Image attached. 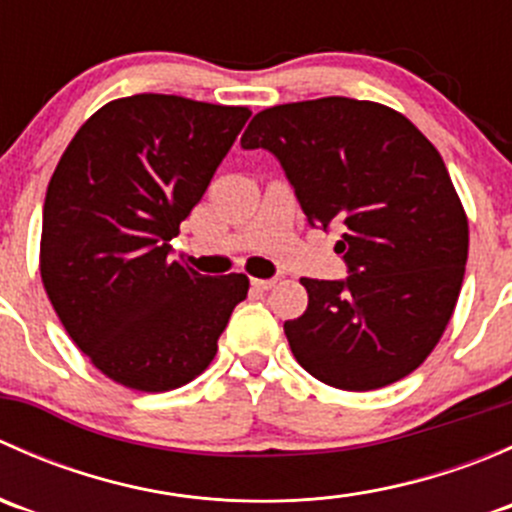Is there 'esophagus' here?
I'll return each mask as SVG.
<instances>
[{
    "instance_id": "1",
    "label": "esophagus",
    "mask_w": 512,
    "mask_h": 512,
    "mask_svg": "<svg viewBox=\"0 0 512 512\" xmlns=\"http://www.w3.org/2000/svg\"><path fill=\"white\" fill-rule=\"evenodd\" d=\"M275 285H277V280H257V277L252 280V287L260 289V292H267V289H272Z\"/></svg>"
}]
</instances>
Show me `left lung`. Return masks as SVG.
I'll list each match as a JSON object with an SVG mask.
<instances>
[{
    "mask_svg": "<svg viewBox=\"0 0 512 512\" xmlns=\"http://www.w3.org/2000/svg\"><path fill=\"white\" fill-rule=\"evenodd\" d=\"M242 148L280 158L309 225L342 227L352 275L309 280L285 322L294 359L324 384L371 391L404 379L446 332L468 260V218L446 163L394 108L327 96L257 113Z\"/></svg>",
    "mask_w": 512,
    "mask_h": 512,
    "instance_id": "8db88e82",
    "label": "left lung"
}]
</instances>
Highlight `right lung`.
Returning a JSON list of instances; mask_svg holds the SVG:
<instances>
[{
	"mask_svg": "<svg viewBox=\"0 0 512 512\" xmlns=\"http://www.w3.org/2000/svg\"><path fill=\"white\" fill-rule=\"evenodd\" d=\"M247 118V106L183 96L116 98L51 175L41 282L76 347L126 389L158 394L203 374L247 297V275L205 277L170 257Z\"/></svg>",
	"mask_w": 512,
	"mask_h": 512,
	"instance_id": "obj_1",
	"label": "right lung"
}]
</instances>
